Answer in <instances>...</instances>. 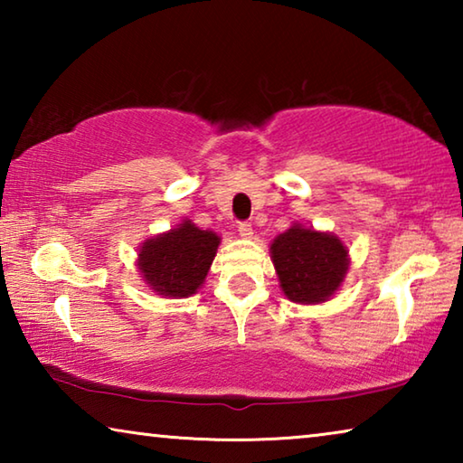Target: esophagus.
<instances>
[{"label":"esophagus","mask_w":463,"mask_h":463,"mask_svg":"<svg viewBox=\"0 0 463 463\" xmlns=\"http://www.w3.org/2000/svg\"><path fill=\"white\" fill-rule=\"evenodd\" d=\"M237 231H239V234L241 237H250V234H253V226H250V222H247V221H242V222H239L237 224Z\"/></svg>","instance_id":"1"}]
</instances>
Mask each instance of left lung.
Instances as JSON below:
<instances>
[{"label":"left lung","instance_id":"8db88e82","mask_svg":"<svg viewBox=\"0 0 463 463\" xmlns=\"http://www.w3.org/2000/svg\"><path fill=\"white\" fill-rule=\"evenodd\" d=\"M271 257L292 302H325L347 273V249L333 234L292 226L273 241Z\"/></svg>","mask_w":463,"mask_h":463}]
</instances>
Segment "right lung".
Listing matches in <instances>:
<instances>
[{
	"mask_svg": "<svg viewBox=\"0 0 463 463\" xmlns=\"http://www.w3.org/2000/svg\"><path fill=\"white\" fill-rule=\"evenodd\" d=\"M221 239L185 221L179 229L146 241L138 253V269L146 284L163 296L185 298L202 286Z\"/></svg>",
	"mask_w": 463,
	"mask_h": 463,
	"instance_id": "1",
	"label": "right lung"
}]
</instances>
